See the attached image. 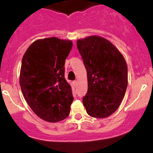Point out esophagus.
<instances>
[{
    "label": "esophagus",
    "mask_w": 153,
    "mask_h": 153,
    "mask_svg": "<svg viewBox=\"0 0 153 153\" xmlns=\"http://www.w3.org/2000/svg\"><path fill=\"white\" fill-rule=\"evenodd\" d=\"M73 83H74V84L75 85H76V83H77V81H74V82H73Z\"/></svg>",
    "instance_id": "1"
}]
</instances>
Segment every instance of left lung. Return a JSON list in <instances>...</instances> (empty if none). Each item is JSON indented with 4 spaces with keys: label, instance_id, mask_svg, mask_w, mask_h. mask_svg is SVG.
Returning a JSON list of instances; mask_svg holds the SVG:
<instances>
[{
    "label": "left lung",
    "instance_id": "obj_1",
    "mask_svg": "<svg viewBox=\"0 0 153 153\" xmlns=\"http://www.w3.org/2000/svg\"><path fill=\"white\" fill-rule=\"evenodd\" d=\"M77 48L87 71L88 92L83 98L87 114L104 118L120 106L127 87V65L123 54L97 35L79 39Z\"/></svg>",
    "mask_w": 153,
    "mask_h": 153
}]
</instances>
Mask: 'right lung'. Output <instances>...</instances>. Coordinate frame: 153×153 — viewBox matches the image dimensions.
I'll return each mask as SVG.
<instances>
[{
  "mask_svg": "<svg viewBox=\"0 0 153 153\" xmlns=\"http://www.w3.org/2000/svg\"><path fill=\"white\" fill-rule=\"evenodd\" d=\"M72 47L71 40L39 39L23 56L19 76L23 95L33 112L47 122H59L70 114L74 98L64 65Z\"/></svg>",
  "mask_w": 153,
  "mask_h": 153,
  "instance_id": "obj_1",
  "label": "right lung"
}]
</instances>
